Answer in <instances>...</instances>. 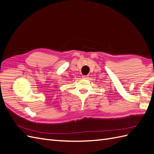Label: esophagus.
<instances>
[{
    "instance_id": "34e87169",
    "label": "esophagus",
    "mask_w": 154,
    "mask_h": 154,
    "mask_svg": "<svg viewBox=\"0 0 154 154\" xmlns=\"http://www.w3.org/2000/svg\"><path fill=\"white\" fill-rule=\"evenodd\" d=\"M82 77H83V78H85V79H87L88 77V76H83Z\"/></svg>"
}]
</instances>
